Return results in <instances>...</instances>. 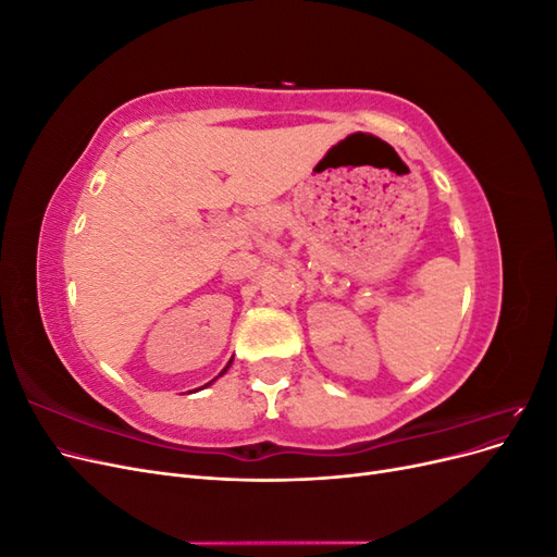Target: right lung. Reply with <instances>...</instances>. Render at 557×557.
<instances>
[{
	"label": "right lung",
	"mask_w": 557,
	"mask_h": 557,
	"mask_svg": "<svg viewBox=\"0 0 557 557\" xmlns=\"http://www.w3.org/2000/svg\"><path fill=\"white\" fill-rule=\"evenodd\" d=\"M230 364H232V360H230V362H227V367H225V369H223V372H221V374H218V376H223V374H225V372H227V369H230ZM218 376H215V379H218ZM215 379H213V381H215ZM213 381H209V383H207V385H211V383H213ZM207 385H201V387H207Z\"/></svg>",
	"instance_id": "1"
}]
</instances>
